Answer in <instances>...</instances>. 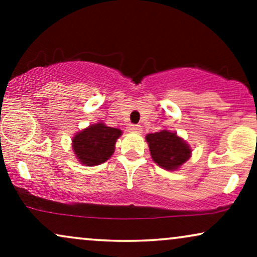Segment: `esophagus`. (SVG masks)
<instances>
[{"mask_svg": "<svg viewBox=\"0 0 257 257\" xmlns=\"http://www.w3.org/2000/svg\"><path fill=\"white\" fill-rule=\"evenodd\" d=\"M128 131L131 133H141L143 132V128H141V125H131Z\"/></svg>", "mask_w": 257, "mask_h": 257, "instance_id": "obj_1", "label": "esophagus"}]
</instances>
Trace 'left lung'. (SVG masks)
Returning a JSON list of instances; mask_svg holds the SVG:
<instances>
[{"mask_svg": "<svg viewBox=\"0 0 257 257\" xmlns=\"http://www.w3.org/2000/svg\"><path fill=\"white\" fill-rule=\"evenodd\" d=\"M146 143L155 163L166 170H178L192 156V149L176 134V132L162 129L146 135Z\"/></svg>", "mask_w": 257, "mask_h": 257, "instance_id": "left-lung-1", "label": "left lung"}]
</instances>
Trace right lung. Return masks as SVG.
Segmentation results:
<instances>
[{
    "mask_svg": "<svg viewBox=\"0 0 257 257\" xmlns=\"http://www.w3.org/2000/svg\"><path fill=\"white\" fill-rule=\"evenodd\" d=\"M120 135L122 131L118 128L107 126L104 122L94 123L73 135L72 151L83 166H99L113 155Z\"/></svg>",
    "mask_w": 257,
    "mask_h": 257,
    "instance_id": "add662e5",
    "label": "right lung"
}]
</instances>
